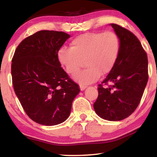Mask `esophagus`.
Instances as JSON below:
<instances>
[{
  "instance_id": "obj_1",
  "label": "esophagus",
  "mask_w": 157,
  "mask_h": 157,
  "mask_svg": "<svg viewBox=\"0 0 157 157\" xmlns=\"http://www.w3.org/2000/svg\"><path fill=\"white\" fill-rule=\"evenodd\" d=\"M86 88V86H83V85H80V90L82 91L84 90Z\"/></svg>"
}]
</instances>
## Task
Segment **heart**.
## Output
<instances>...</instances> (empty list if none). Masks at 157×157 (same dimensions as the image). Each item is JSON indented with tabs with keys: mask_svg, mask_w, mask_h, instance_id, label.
I'll return each mask as SVG.
<instances>
[{
	"mask_svg": "<svg viewBox=\"0 0 157 157\" xmlns=\"http://www.w3.org/2000/svg\"><path fill=\"white\" fill-rule=\"evenodd\" d=\"M119 49V39L115 32H88L73 38L70 48L59 49L57 58L65 71L71 76L77 74L84 61L87 68L75 79L85 86L112 71L117 61Z\"/></svg>",
	"mask_w": 157,
	"mask_h": 157,
	"instance_id": "b5f03b06",
	"label": "heart"
}]
</instances>
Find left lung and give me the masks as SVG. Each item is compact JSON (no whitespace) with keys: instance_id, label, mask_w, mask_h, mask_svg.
<instances>
[{"instance_id":"8db88e82","label":"left lung","mask_w":157,"mask_h":157,"mask_svg":"<svg viewBox=\"0 0 157 157\" xmlns=\"http://www.w3.org/2000/svg\"><path fill=\"white\" fill-rule=\"evenodd\" d=\"M111 25L119 38V56L112 71L98 84L94 109L101 118L115 121L132 115L140 102L148 79V57L132 32L115 23Z\"/></svg>"}]
</instances>
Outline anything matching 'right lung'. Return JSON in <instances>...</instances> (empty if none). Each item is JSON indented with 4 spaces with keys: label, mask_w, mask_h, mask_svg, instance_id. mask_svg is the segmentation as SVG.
<instances>
[{
    "label": "right lung",
    "mask_w": 157,
    "mask_h": 157,
    "mask_svg": "<svg viewBox=\"0 0 157 157\" xmlns=\"http://www.w3.org/2000/svg\"><path fill=\"white\" fill-rule=\"evenodd\" d=\"M69 37L63 32H37L23 40L13 56L15 92L26 114L39 124L51 126L65 121L80 91L57 58Z\"/></svg>",
    "instance_id": "1"
}]
</instances>
